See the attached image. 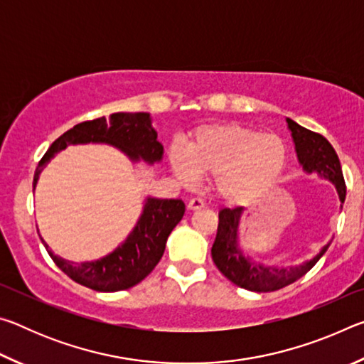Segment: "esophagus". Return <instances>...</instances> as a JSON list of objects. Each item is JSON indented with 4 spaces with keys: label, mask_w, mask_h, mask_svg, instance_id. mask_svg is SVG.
Returning a JSON list of instances; mask_svg holds the SVG:
<instances>
[{
    "label": "esophagus",
    "mask_w": 364,
    "mask_h": 364,
    "mask_svg": "<svg viewBox=\"0 0 364 364\" xmlns=\"http://www.w3.org/2000/svg\"><path fill=\"white\" fill-rule=\"evenodd\" d=\"M204 202H202V199H197V197H194V199H191L188 202V208L189 210H200V208H204Z\"/></svg>",
    "instance_id": "obj_1"
}]
</instances>
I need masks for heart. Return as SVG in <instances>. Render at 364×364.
I'll return each instance as SVG.
<instances>
[{
  "label": "heart",
  "mask_w": 364,
  "mask_h": 364,
  "mask_svg": "<svg viewBox=\"0 0 364 364\" xmlns=\"http://www.w3.org/2000/svg\"><path fill=\"white\" fill-rule=\"evenodd\" d=\"M175 176L193 186L200 175L215 176V189L230 204L249 205L276 188L287 162V147L274 133L241 123H215L197 128L188 152L173 146L168 154Z\"/></svg>",
  "instance_id": "obj_1"
}]
</instances>
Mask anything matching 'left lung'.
<instances>
[{"instance_id":"left-lung-1","label":"left lung","mask_w":364,"mask_h":364,"mask_svg":"<svg viewBox=\"0 0 364 364\" xmlns=\"http://www.w3.org/2000/svg\"><path fill=\"white\" fill-rule=\"evenodd\" d=\"M287 127L292 132L295 152H297L301 167L306 173H318V176L328 178L336 186L338 199L343 204L347 188H345L341 160H338L334 147L323 134L306 130L291 119H287ZM242 212V207L221 208L220 210L217 237L212 245V258L225 278L247 291L273 292L292 284L315 267L331 244H326L319 250V254L297 267L278 268L255 263L239 249V223H241Z\"/></svg>"}]
</instances>
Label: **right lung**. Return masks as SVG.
Wrapping results in <instances>:
<instances>
[{"mask_svg": "<svg viewBox=\"0 0 364 364\" xmlns=\"http://www.w3.org/2000/svg\"><path fill=\"white\" fill-rule=\"evenodd\" d=\"M88 143L112 144L132 160H144L147 164L160 162L164 156V146L157 141V132L152 128L151 115L147 112H117L109 119L100 117L78 123L49 146L35 170L33 189L41 170L58 152L70 144ZM183 215L184 202L181 199L147 197L143 213L125 242L95 262L64 260L54 255L43 239L41 242L53 262L78 284L100 292L125 291L136 286L156 268L164 255L170 232L180 223Z\"/></svg>", "mask_w": 364, "mask_h": 364, "instance_id": "right-lung-1", "label": "right lung"}]
</instances>
